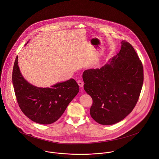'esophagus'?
<instances>
[{
	"label": "esophagus",
	"instance_id": "obj_1",
	"mask_svg": "<svg viewBox=\"0 0 159 159\" xmlns=\"http://www.w3.org/2000/svg\"><path fill=\"white\" fill-rule=\"evenodd\" d=\"M77 83L78 84V85L80 86V87H83V85H84V83L83 81L81 80H79L77 81Z\"/></svg>",
	"mask_w": 159,
	"mask_h": 159
}]
</instances>
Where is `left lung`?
<instances>
[{
    "mask_svg": "<svg viewBox=\"0 0 159 159\" xmlns=\"http://www.w3.org/2000/svg\"><path fill=\"white\" fill-rule=\"evenodd\" d=\"M83 78L84 89L93 100L91 117L100 124L112 125L135 108L143 84V67L133 46L123 40L109 64L85 70Z\"/></svg>",
    "mask_w": 159,
    "mask_h": 159,
    "instance_id": "left-lung-1",
    "label": "left lung"
}]
</instances>
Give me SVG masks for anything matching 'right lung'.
I'll use <instances>...</instances> for the list:
<instances>
[{"instance_id":"obj_1","label":"right lung","mask_w":159,"mask_h":159,"mask_svg":"<svg viewBox=\"0 0 159 159\" xmlns=\"http://www.w3.org/2000/svg\"><path fill=\"white\" fill-rule=\"evenodd\" d=\"M18 57L17 56L13 68L12 81L20 109L37 123L50 124L56 122L79 92L78 84L71 78L51 88L34 86L23 78L18 66Z\"/></svg>"}]
</instances>
